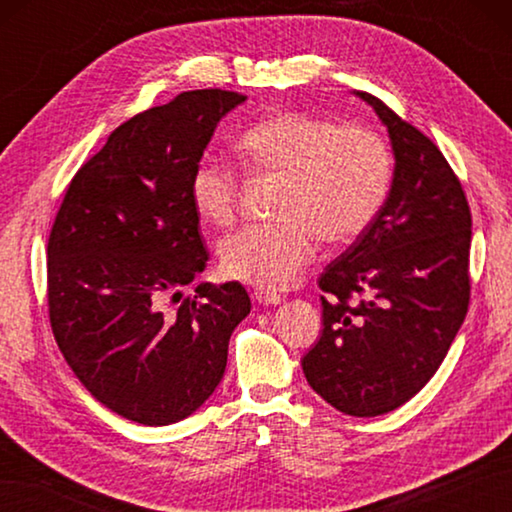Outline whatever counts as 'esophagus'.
<instances>
[{
  "instance_id": "1",
  "label": "esophagus",
  "mask_w": 512,
  "mask_h": 512,
  "mask_svg": "<svg viewBox=\"0 0 512 512\" xmlns=\"http://www.w3.org/2000/svg\"><path fill=\"white\" fill-rule=\"evenodd\" d=\"M255 301L259 303V306H277V303L284 301V297L277 295V292H270V290H257Z\"/></svg>"
}]
</instances>
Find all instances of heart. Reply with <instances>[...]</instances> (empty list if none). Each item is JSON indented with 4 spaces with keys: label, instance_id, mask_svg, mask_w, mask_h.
<instances>
[{
    "label": "heart",
    "instance_id": "1",
    "mask_svg": "<svg viewBox=\"0 0 512 512\" xmlns=\"http://www.w3.org/2000/svg\"><path fill=\"white\" fill-rule=\"evenodd\" d=\"M237 149L255 171L286 176L277 202L281 220L246 224L217 248L224 275L255 288L295 284L317 239L325 246L356 242L383 211L394 182V158L376 132L306 112L262 118L237 138ZM189 193L204 222L224 226L237 209V173L204 158Z\"/></svg>",
    "mask_w": 512,
    "mask_h": 512
}]
</instances>
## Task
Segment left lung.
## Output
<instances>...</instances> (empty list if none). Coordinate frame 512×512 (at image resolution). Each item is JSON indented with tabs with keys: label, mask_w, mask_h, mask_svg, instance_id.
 <instances>
[{
	"label": "left lung",
	"mask_w": 512,
	"mask_h": 512,
	"mask_svg": "<svg viewBox=\"0 0 512 512\" xmlns=\"http://www.w3.org/2000/svg\"><path fill=\"white\" fill-rule=\"evenodd\" d=\"M354 96L387 127L394 182L374 224L321 275L323 330L301 367L334 409L372 418L429 383L464 323L471 211L427 136L376 96Z\"/></svg>",
	"instance_id": "left-lung-1"
}]
</instances>
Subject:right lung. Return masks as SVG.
<instances>
[{"mask_svg":"<svg viewBox=\"0 0 512 512\" xmlns=\"http://www.w3.org/2000/svg\"><path fill=\"white\" fill-rule=\"evenodd\" d=\"M246 96L182 92L116 127L70 182L48 239L54 339L83 387L132 422L198 411L250 312L237 281L200 284L209 262L189 182L217 123ZM167 296L180 300L167 311Z\"/></svg>","mask_w":512,"mask_h":512,"instance_id":"right-lung-1","label":"right lung"}]
</instances>
